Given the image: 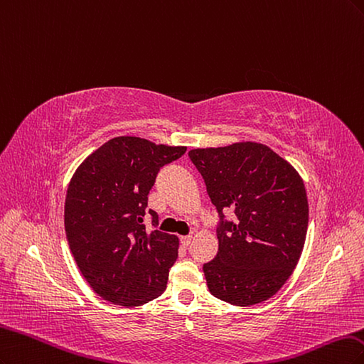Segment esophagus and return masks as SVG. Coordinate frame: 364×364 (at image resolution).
Returning <instances> with one entry per match:
<instances>
[{
	"label": "esophagus",
	"instance_id": "1",
	"mask_svg": "<svg viewBox=\"0 0 364 364\" xmlns=\"http://www.w3.org/2000/svg\"><path fill=\"white\" fill-rule=\"evenodd\" d=\"M180 240H181L183 246H189L191 242H192V236H183Z\"/></svg>",
	"mask_w": 364,
	"mask_h": 364
}]
</instances>
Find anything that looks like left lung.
<instances>
[{
	"label": "left lung",
	"instance_id": "8db88e82",
	"mask_svg": "<svg viewBox=\"0 0 364 364\" xmlns=\"http://www.w3.org/2000/svg\"><path fill=\"white\" fill-rule=\"evenodd\" d=\"M189 159L219 215V250L203 266L210 293L239 307L274 296L306 243L309 201L299 173L255 142L196 148ZM228 208L237 215L234 221L225 219Z\"/></svg>",
	"mask_w": 364,
	"mask_h": 364
}]
</instances>
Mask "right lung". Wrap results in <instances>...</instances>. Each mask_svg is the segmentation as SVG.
Listing matches in <instances>:
<instances>
[{
	"mask_svg": "<svg viewBox=\"0 0 364 364\" xmlns=\"http://www.w3.org/2000/svg\"><path fill=\"white\" fill-rule=\"evenodd\" d=\"M184 152L186 146L121 136L93 151L73 175L65 201L66 237L80 272L102 299L137 307L165 291L178 237L146 230L144 218L160 168ZM148 213L157 227V213Z\"/></svg>",
	"mask_w": 364,
	"mask_h": 364,
	"instance_id": "1",
	"label": "right lung"
}]
</instances>
